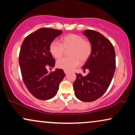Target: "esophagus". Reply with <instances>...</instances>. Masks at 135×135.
Listing matches in <instances>:
<instances>
[{
  "label": "esophagus",
  "mask_w": 135,
  "mask_h": 135,
  "mask_svg": "<svg viewBox=\"0 0 135 135\" xmlns=\"http://www.w3.org/2000/svg\"><path fill=\"white\" fill-rule=\"evenodd\" d=\"M69 71H67V70H64V73H65V74H69Z\"/></svg>",
  "instance_id": "obj_1"
}]
</instances>
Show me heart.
Masks as SVG:
<instances>
[{"instance_id":"1","label":"heart","mask_w":135,"mask_h":135,"mask_svg":"<svg viewBox=\"0 0 135 135\" xmlns=\"http://www.w3.org/2000/svg\"><path fill=\"white\" fill-rule=\"evenodd\" d=\"M69 51L70 57H64L58 60L56 66L59 69L65 70H72L82 63H85L90 58L93 51L91 43L84 39L81 35L70 33L61 38V43L53 41L50 43L49 51L52 56L60 58L65 53V50Z\"/></svg>"}]
</instances>
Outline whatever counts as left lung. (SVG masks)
Masks as SVG:
<instances>
[{
    "mask_svg": "<svg viewBox=\"0 0 135 135\" xmlns=\"http://www.w3.org/2000/svg\"><path fill=\"white\" fill-rule=\"evenodd\" d=\"M93 47L90 58L83 67L89 70L86 76L76 74L74 89L80 101L90 102L98 99L107 90L115 70V53L112 43L102 33L92 30H85Z\"/></svg>",
    "mask_w": 135,
    "mask_h": 135,
    "instance_id": "1",
    "label": "left lung"
}]
</instances>
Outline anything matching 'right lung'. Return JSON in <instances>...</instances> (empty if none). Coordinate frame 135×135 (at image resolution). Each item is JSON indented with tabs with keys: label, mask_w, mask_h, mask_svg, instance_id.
Listing matches in <instances>:
<instances>
[{
	"label": "right lung",
	"mask_w": 135,
	"mask_h": 135,
	"mask_svg": "<svg viewBox=\"0 0 135 135\" xmlns=\"http://www.w3.org/2000/svg\"><path fill=\"white\" fill-rule=\"evenodd\" d=\"M62 31L41 28L26 37L21 44L19 63L26 87L34 97L47 100L56 94L65 74L62 69L48 73L47 67H54L55 60L49 51L53 40Z\"/></svg>",
	"instance_id": "1"
}]
</instances>
